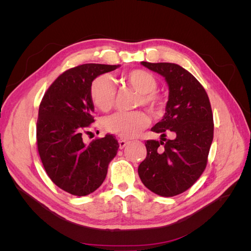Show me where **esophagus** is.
Returning a JSON list of instances; mask_svg holds the SVG:
<instances>
[{
  "label": "esophagus",
  "mask_w": 251,
  "mask_h": 251,
  "mask_svg": "<svg viewBox=\"0 0 251 251\" xmlns=\"http://www.w3.org/2000/svg\"><path fill=\"white\" fill-rule=\"evenodd\" d=\"M118 143H119V148H120V149H124L125 147L127 146L128 143H130V141L126 140V139H123V138H120V139L118 140Z\"/></svg>",
  "instance_id": "obj_1"
}]
</instances>
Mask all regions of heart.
Segmentation results:
<instances>
[{"label":"heart","instance_id":"b5f03b06","mask_svg":"<svg viewBox=\"0 0 251 251\" xmlns=\"http://www.w3.org/2000/svg\"><path fill=\"white\" fill-rule=\"evenodd\" d=\"M124 79L132 89L140 94L138 102L151 110L160 107V98L155 93L158 88L157 79L153 74L144 70H132ZM93 103L101 111H109L116 100L115 81L107 74L96 77L90 89ZM150 119L142 112H117L102 120L105 131L123 138L135 137L141 130L149 126Z\"/></svg>","mask_w":251,"mask_h":251}]
</instances>
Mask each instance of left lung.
I'll list each match as a JSON object with an SVG mask.
<instances>
[{"instance_id":"1","label":"left lung","mask_w":251,"mask_h":251,"mask_svg":"<svg viewBox=\"0 0 251 251\" xmlns=\"http://www.w3.org/2000/svg\"><path fill=\"white\" fill-rule=\"evenodd\" d=\"M140 64L164 77L169 100L162 119L151 128L161 134L160 141L146 142L147 157L138 166V175L151 192L174 197L191 187L206 166L214 138L210 102L201 83L181 66ZM166 130L175 134L173 141L164 138Z\"/></svg>"}]
</instances>
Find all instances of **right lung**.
<instances>
[{
	"label": "right lung",
	"mask_w": 251,
	"mask_h": 251,
	"mask_svg": "<svg viewBox=\"0 0 251 251\" xmlns=\"http://www.w3.org/2000/svg\"><path fill=\"white\" fill-rule=\"evenodd\" d=\"M119 67L85 64L67 70L40 104L36 140L41 160L53 183L71 195L81 197L96 191L117 154L115 136L108 134L89 144L82 136L94 121L91 85L97 76Z\"/></svg>",
	"instance_id": "right-lung-1"
}]
</instances>
